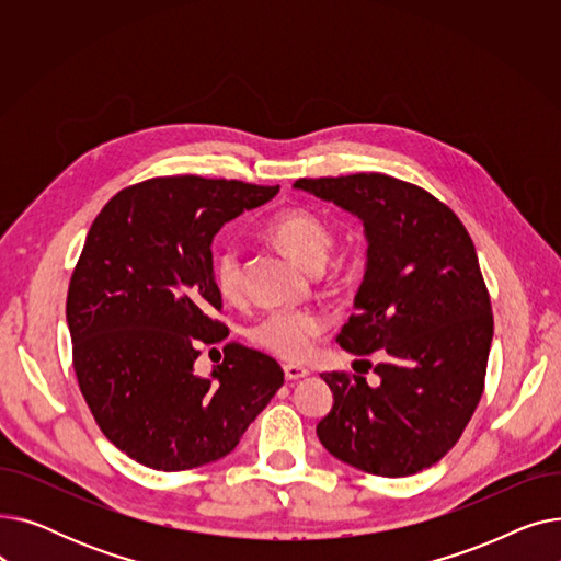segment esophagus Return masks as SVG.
Here are the masks:
<instances>
[{
    "label": "esophagus",
    "instance_id": "esophagus-1",
    "mask_svg": "<svg viewBox=\"0 0 561 561\" xmlns=\"http://www.w3.org/2000/svg\"><path fill=\"white\" fill-rule=\"evenodd\" d=\"M307 375H309V370L302 368V366H296V364H286V366H284V377H286L288 381H298V379H302V377H307Z\"/></svg>",
    "mask_w": 561,
    "mask_h": 561
}]
</instances>
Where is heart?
Instances as JSON below:
<instances>
[{
  "mask_svg": "<svg viewBox=\"0 0 561 561\" xmlns=\"http://www.w3.org/2000/svg\"><path fill=\"white\" fill-rule=\"evenodd\" d=\"M271 239L282 245L293 259L307 265L309 271H320L334 248V229L307 209H286L275 214L265 225ZM214 284L225 300H239L243 293V256L233 243H225L211 259ZM330 328V318L320 311H286L277 309L261 316L250 336L273 355L290 362L311 357L318 341Z\"/></svg>",
  "mask_w": 561,
  "mask_h": 561,
  "instance_id": "b5f03b06",
  "label": "heart"
}]
</instances>
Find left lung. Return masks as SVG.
<instances>
[{"instance_id": "1", "label": "left lung", "mask_w": 561, "mask_h": 561, "mask_svg": "<svg viewBox=\"0 0 561 561\" xmlns=\"http://www.w3.org/2000/svg\"><path fill=\"white\" fill-rule=\"evenodd\" d=\"M293 186L364 222L357 313L336 341L352 355L379 357L377 387L364 375H320L334 404L316 434L366 473L414 476L453 450L484 391L493 316L476 245L444 202L389 174Z\"/></svg>"}]
</instances>
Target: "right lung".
<instances>
[{"label":"right lung","instance_id":"obj_1","mask_svg":"<svg viewBox=\"0 0 561 561\" xmlns=\"http://www.w3.org/2000/svg\"><path fill=\"white\" fill-rule=\"evenodd\" d=\"M277 191L157 176L113 195L91 225L68 288L72 364L100 430L138 463L174 473L229 455L284 385L273 357L241 343L209 377L193 368L199 345L227 336L211 318L214 236Z\"/></svg>","mask_w":561,"mask_h":561}]
</instances>
